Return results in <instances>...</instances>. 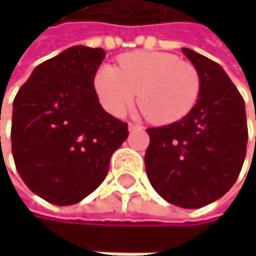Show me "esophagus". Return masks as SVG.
Instances as JSON below:
<instances>
[{
  "mask_svg": "<svg viewBox=\"0 0 256 256\" xmlns=\"http://www.w3.org/2000/svg\"><path fill=\"white\" fill-rule=\"evenodd\" d=\"M136 129H141L140 126H136V124H134V122H130L129 124V132H134V130H136Z\"/></svg>",
  "mask_w": 256,
  "mask_h": 256,
  "instance_id": "esophagus-1",
  "label": "esophagus"
}]
</instances>
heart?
<instances>
[{"label":"heart","mask_w":256,"mask_h":256,"mask_svg":"<svg viewBox=\"0 0 256 256\" xmlns=\"http://www.w3.org/2000/svg\"><path fill=\"white\" fill-rule=\"evenodd\" d=\"M101 106L114 116H122L136 94L147 120L172 124L188 116L196 106L201 80L196 68L167 52H132L120 67L101 66L94 78Z\"/></svg>","instance_id":"heart-1"}]
</instances>
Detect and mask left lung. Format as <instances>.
I'll return each mask as SVG.
<instances>
[{
    "label": "left lung",
    "mask_w": 256,
    "mask_h": 256,
    "mask_svg": "<svg viewBox=\"0 0 256 256\" xmlns=\"http://www.w3.org/2000/svg\"><path fill=\"white\" fill-rule=\"evenodd\" d=\"M182 52L200 74L198 102L181 121L147 129L144 161L150 184L166 201L198 209L235 184L246 158L248 120L244 100L222 67L190 48Z\"/></svg>",
    "instance_id": "8db88e82"
}]
</instances>
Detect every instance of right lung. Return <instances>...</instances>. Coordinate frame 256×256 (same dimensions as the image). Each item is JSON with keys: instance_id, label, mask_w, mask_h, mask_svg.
I'll use <instances>...</instances> for the list:
<instances>
[{"instance_id": "add662e5", "label": "right lung", "mask_w": 256, "mask_h": 256, "mask_svg": "<svg viewBox=\"0 0 256 256\" xmlns=\"http://www.w3.org/2000/svg\"><path fill=\"white\" fill-rule=\"evenodd\" d=\"M106 52L74 46L35 67L14 100L12 154L26 186L42 200L75 204L109 172L112 154L129 136L107 114L94 78Z\"/></svg>"}]
</instances>
